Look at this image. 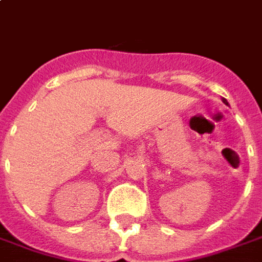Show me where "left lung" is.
<instances>
[{"label": "left lung", "instance_id": "obj_1", "mask_svg": "<svg viewBox=\"0 0 262 262\" xmlns=\"http://www.w3.org/2000/svg\"><path fill=\"white\" fill-rule=\"evenodd\" d=\"M223 103H226V105H229V102H227V101H226L225 98H223Z\"/></svg>", "mask_w": 262, "mask_h": 262}]
</instances>
